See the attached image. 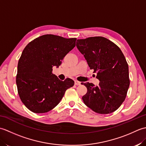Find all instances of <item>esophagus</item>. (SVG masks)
Instances as JSON below:
<instances>
[{
  "instance_id": "1",
  "label": "esophagus",
  "mask_w": 146,
  "mask_h": 146,
  "mask_svg": "<svg viewBox=\"0 0 146 146\" xmlns=\"http://www.w3.org/2000/svg\"><path fill=\"white\" fill-rule=\"evenodd\" d=\"M80 84H81V82L77 81V80H75V85H80Z\"/></svg>"
}]
</instances>
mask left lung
<instances>
[{
	"label": "left lung",
	"instance_id": "1",
	"mask_svg": "<svg viewBox=\"0 0 146 146\" xmlns=\"http://www.w3.org/2000/svg\"><path fill=\"white\" fill-rule=\"evenodd\" d=\"M76 47L100 81L98 86L83 83L87 88L83 102L98 113L113 112L125 100L130 85L124 55L115 44L102 36L78 39Z\"/></svg>",
	"mask_w": 146,
	"mask_h": 146
}]
</instances>
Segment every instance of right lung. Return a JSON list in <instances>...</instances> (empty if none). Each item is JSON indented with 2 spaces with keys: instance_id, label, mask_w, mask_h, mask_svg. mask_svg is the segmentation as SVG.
Returning <instances> with one entry per match:
<instances>
[{
  "instance_id": "right-lung-1",
  "label": "right lung",
  "mask_w": 146,
  "mask_h": 146,
  "mask_svg": "<svg viewBox=\"0 0 146 146\" xmlns=\"http://www.w3.org/2000/svg\"><path fill=\"white\" fill-rule=\"evenodd\" d=\"M76 38L46 35L35 39L22 52L17 65L16 84L22 102L34 113H46L60 103L74 81H61L52 74L65 56L75 48Z\"/></svg>"
}]
</instances>
